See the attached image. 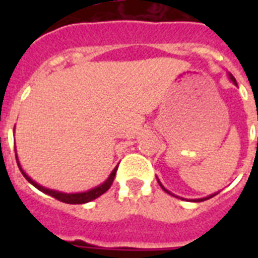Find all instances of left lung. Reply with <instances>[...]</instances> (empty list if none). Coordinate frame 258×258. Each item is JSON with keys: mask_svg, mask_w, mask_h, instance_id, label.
Segmentation results:
<instances>
[{"mask_svg": "<svg viewBox=\"0 0 258 258\" xmlns=\"http://www.w3.org/2000/svg\"><path fill=\"white\" fill-rule=\"evenodd\" d=\"M229 79H230V80H232V82H233V84H234V86H237V82H236V79L233 78V75H230V74H229ZM257 143H258V138H257ZM157 180H158V183L161 184V187L163 188V190H165V191L167 192V194H170V196H174V194H172V192H170L169 190H167V188H165V186H163V184L161 183V180L158 179V178H157ZM217 194H218V192H214V194H210V196L205 197V198H197V200H191V201H192V202H202V201H206V200H209V198H213V197H214V196H217ZM174 197H176V198H179V197H178V196H174ZM182 200H183V198H182Z\"/></svg>", "mask_w": 258, "mask_h": 258, "instance_id": "obj_1", "label": "left lung"}]
</instances>
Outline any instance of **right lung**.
Returning a JSON list of instances; mask_svg holds the SVG:
<instances>
[{"mask_svg": "<svg viewBox=\"0 0 258 258\" xmlns=\"http://www.w3.org/2000/svg\"><path fill=\"white\" fill-rule=\"evenodd\" d=\"M16 150V149H14ZM16 159H17V165L21 170L22 175L25 176V179L32 183L36 188H38L40 191L45 192L48 196L53 197L56 200L61 201V202H66V204H72V205H76V204H87V202H91V201L96 200L97 197H100L101 194H104L109 187H111V184L113 182V178L116 175V171H117V166L115 169L112 170V172L109 174L108 178L103 182L101 184L96 186V187L93 188H89L87 191H82V192H62V191H58V190H53V188H48V187H44L41 184H38L37 182H34L32 178H30L28 174H26L24 170H22L21 165H20V161H18V157H17V153H16Z\"/></svg>", "mask_w": 258, "mask_h": 258, "instance_id": "1", "label": "right lung"}]
</instances>
